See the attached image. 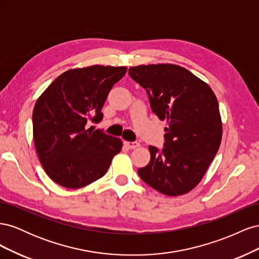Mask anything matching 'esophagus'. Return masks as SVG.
Listing matches in <instances>:
<instances>
[{"instance_id": "esophagus-1", "label": "esophagus", "mask_w": 259, "mask_h": 259, "mask_svg": "<svg viewBox=\"0 0 259 259\" xmlns=\"http://www.w3.org/2000/svg\"><path fill=\"white\" fill-rule=\"evenodd\" d=\"M124 145L130 149H135V148L139 147V143H137V142H125Z\"/></svg>"}]
</instances>
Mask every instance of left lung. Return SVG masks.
<instances>
[{
	"instance_id": "8db88e82",
	"label": "left lung",
	"mask_w": 259,
	"mask_h": 259,
	"mask_svg": "<svg viewBox=\"0 0 259 259\" xmlns=\"http://www.w3.org/2000/svg\"><path fill=\"white\" fill-rule=\"evenodd\" d=\"M128 74L146 90L164 128L162 150L149 146L150 162L138 175L169 197L191 191L206 173L222 142L218 101L209 86L187 69L170 64L131 67Z\"/></svg>"
}]
</instances>
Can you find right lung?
I'll use <instances>...</instances> for the list:
<instances>
[{"label": "right lung", "instance_id": "obj_1", "mask_svg": "<svg viewBox=\"0 0 259 259\" xmlns=\"http://www.w3.org/2000/svg\"><path fill=\"white\" fill-rule=\"evenodd\" d=\"M126 67L91 66L60 74L37 98L33 139L45 173L56 184L79 189L103 177L122 140L88 128L103 120V108L112 86Z\"/></svg>", "mask_w": 259, "mask_h": 259}]
</instances>
